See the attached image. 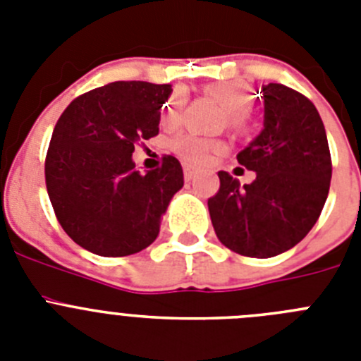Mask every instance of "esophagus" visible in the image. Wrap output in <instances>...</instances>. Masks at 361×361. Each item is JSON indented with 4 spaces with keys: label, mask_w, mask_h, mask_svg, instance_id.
I'll return each instance as SVG.
<instances>
[{
    "label": "esophagus",
    "mask_w": 361,
    "mask_h": 361,
    "mask_svg": "<svg viewBox=\"0 0 361 361\" xmlns=\"http://www.w3.org/2000/svg\"><path fill=\"white\" fill-rule=\"evenodd\" d=\"M193 175H195V168L190 164H184V177H186V180H191Z\"/></svg>",
    "instance_id": "obj_1"
}]
</instances>
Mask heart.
I'll list each match as a JSON object with an SVG mask.
<instances>
[{
	"label": "heart",
	"mask_w": 361,
	"mask_h": 361,
	"mask_svg": "<svg viewBox=\"0 0 361 361\" xmlns=\"http://www.w3.org/2000/svg\"><path fill=\"white\" fill-rule=\"evenodd\" d=\"M206 97L224 108L220 114V124H226L235 133H245L250 130V114L253 106V92L247 85L240 81H216L209 82L202 88ZM184 99L180 92L171 95L162 104L159 123L164 128L175 126L183 111ZM170 149L178 159L190 164H204L213 155L226 152V141L220 137H197L191 133H180L170 141Z\"/></svg>",
	"instance_id": "b5f03b06"
}]
</instances>
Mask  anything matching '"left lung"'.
Returning <instances> with one entry per match:
<instances>
[{
  "mask_svg": "<svg viewBox=\"0 0 361 361\" xmlns=\"http://www.w3.org/2000/svg\"><path fill=\"white\" fill-rule=\"evenodd\" d=\"M264 130L237 155L255 171L240 186L219 171L208 200L216 237L244 257L269 258L291 250L317 224L331 186L329 145L314 104L289 86H262Z\"/></svg>",
  "mask_w": 361,
  "mask_h": 361,
  "instance_id": "1",
  "label": "left lung"
}]
</instances>
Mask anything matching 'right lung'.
Here are the masks:
<instances>
[{
	"label": "right lung",
	"instance_id": "obj_1",
	"mask_svg": "<svg viewBox=\"0 0 361 361\" xmlns=\"http://www.w3.org/2000/svg\"><path fill=\"white\" fill-rule=\"evenodd\" d=\"M171 85L116 81L79 95L50 139L44 180L57 220L75 244L101 257H128L159 235L171 197L184 186L171 155L135 170L137 142L159 133Z\"/></svg>",
	"mask_w": 361,
	"mask_h": 361
}]
</instances>
